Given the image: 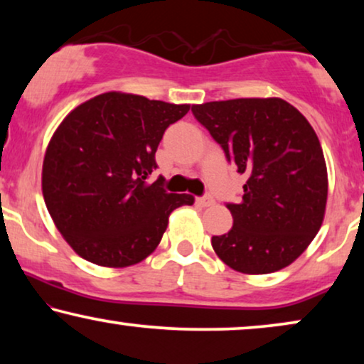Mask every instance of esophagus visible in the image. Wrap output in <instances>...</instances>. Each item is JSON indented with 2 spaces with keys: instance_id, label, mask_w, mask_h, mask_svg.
Returning <instances> with one entry per match:
<instances>
[{
  "instance_id": "1",
  "label": "esophagus",
  "mask_w": 364,
  "mask_h": 364,
  "mask_svg": "<svg viewBox=\"0 0 364 364\" xmlns=\"http://www.w3.org/2000/svg\"><path fill=\"white\" fill-rule=\"evenodd\" d=\"M197 203L200 207H210V205H213V203H215V200H213L212 197H200V198H197Z\"/></svg>"
}]
</instances>
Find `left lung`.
I'll list each match as a JSON object with an SVG mask.
<instances>
[{"label": "left lung", "instance_id": "1", "mask_svg": "<svg viewBox=\"0 0 364 364\" xmlns=\"http://www.w3.org/2000/svg\"><path fill=\"white\" fill-rule=\"evenodd\" d=\"M198 122L247 177L240 203H227L233 225L212 237L233 270L265 275L296 260L320 230L328 172L306 117L280 97L193 104Z\"/></svg>", "mask_w": 364, "mask_h": 364}]
</instances>
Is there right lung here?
<instances>
[{
    "mask_svg": "<svg viewBox=\"0 0 364 364\" xmlns=\"http://www.w3.org/2000/svg\"><path fill=\"white\" fill-rule=\"evenodd\" d=\"M191 104L111 91L73 109L54 131L43 161V197L69 247L99 267L146 260L168 215L192 205L188 193L149 183L164 132Z\"/></svg>",
    "mask_w": 364,
    "mask_h": 364,
    "instance_id": "right-lung-1",
    "label": "right lung"
}]
</instances>
